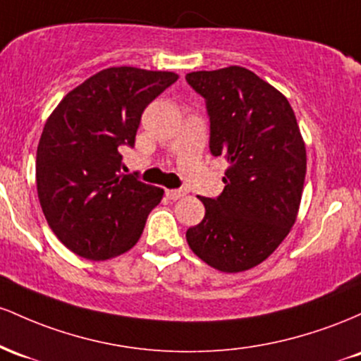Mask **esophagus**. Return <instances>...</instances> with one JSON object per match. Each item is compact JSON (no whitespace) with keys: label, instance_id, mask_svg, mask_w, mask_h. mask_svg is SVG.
I'll return each mask as SVG.
<instances>
[{"label":"esophagus","instance_id":"1","mask_svg":"<svg viewBox=\"0 0 361 361\" xmlns=\"http://www.w3.org/2000/svg\"><path fill=\"white\" fill-rule=\"evenodd\" d=\"M165 194H167V197L169 200H172V201H176V200H180L182 196H184V191H182V189H167V191H165Z\"/></svg>","mask_w":361,"mask_h":361}]
</instances>
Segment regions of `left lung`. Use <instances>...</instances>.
<instances>
[{
  "mask_svg": "<svg viewBox=\"0 0 361 361\" xmlns=\"http://www.w3.org/2000/svg\"><path fill=\"white\" fill-rule=\"evenodd\" d=\"M204 99L209 152L225 157V189L200 197L201 224L185 232L197 257L224 273L261 264L297 220L307 153L286 97L242 66L185 75Z\"/></svg>",
  "mask_w": 361,
  "mask_h": 361,
  "instance_id": "left-lung-1",
  "label": "left lung"
}]
</instances>
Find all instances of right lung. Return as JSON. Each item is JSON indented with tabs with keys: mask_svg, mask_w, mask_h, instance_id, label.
Listing matches in <instances>:
<instances>
[{
	"mask_svg": "<svg viewBox=\"0 0 361 361\" xmlns=\"http://www.w3.org/2000/svg\"><path fill=\"white\" fill-rule=\"evenodd\" d=\"M179 76L107 68L54 109L35 160L37 194L56 237L75 254L105 261L140 240L164 189L123 173L124 147H135L141 114Z\"/></svg>",
	"mask_w": 361,
	"mask_h": 361,
	"instance_id": "obj_1",
	"label": "right lung"
}]
</instances>
